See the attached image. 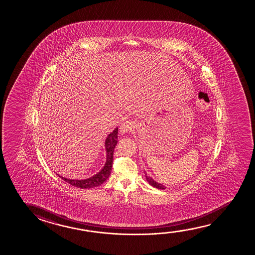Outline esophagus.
I'll list each match as a JSON object with an SVG mask.
<instances>
[{
    "instance_id": "34e87169",
    "label": "esophagus",
    "mask_w": 255,
    "mask_h": 255,
    "mask_svg": "<svg viewBox=\"0 0 255 255\" xmlns=\"http://www.w3.org/2000/svg\"><path fill=\"white\" fill-rule=\"evenodd\" d=\"M135 128V124L131 122V121H126L123 123L121 126H120V132L122 134H126V133L130 132L134 130Z\"/></svg>"
}]
</instances>
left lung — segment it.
<instances>
[{"label": "left lung", "instance_id": "1", "mask_svg": "<svg viewBox=\"0 0 255 255\" xmlns=\"http://www.w3.org/2000/svg\"><path fill=\"white\" fill-rule=\"evenodd\" d=\"M145 178H146V180L148 181V183H149L150 185H152L153 187H156V188L157 189H162V190H164V189H165V186H164V185L155 181V180L150 178V177H148L146 174H145Z\"/></svg>", "mask_w": 255, "mask_h": 255}]
</instances>
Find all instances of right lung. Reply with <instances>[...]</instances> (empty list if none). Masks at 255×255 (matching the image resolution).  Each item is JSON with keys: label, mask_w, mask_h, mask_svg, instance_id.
I'll return each instance as SVG.
<instances>
[{"label": "right lung", "mask_w": 255, "mask_h": 255, "mask_svg": "<svg viewBox=\"0 0 255 255\" xmlns=\"http://www.w3.org/2000/svg\"><path fill=\"white\" fill-rule=\"evenodd\" d=\"M118 133H119V128L117 127L106 137L105 143L106 161H105L104 167L102 168L101 171L98 172L97 174L93 175L92 177H90L89 178H84V179H70V178H63L59 174L57 175L64 181L69 183L70 185L76 186L77 188L90 189L102 185L111 175L112 161H113V152H114V149L118 143Z\"/></svg>", "instance_id": "right-lung-1"}]
</instances>
